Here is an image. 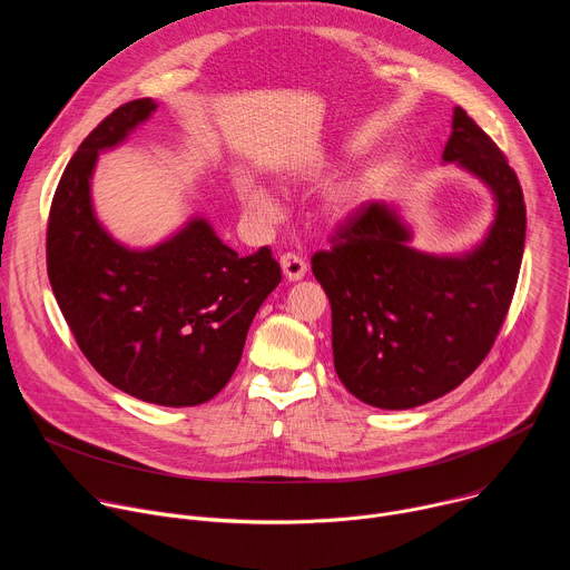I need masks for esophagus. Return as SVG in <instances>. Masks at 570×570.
Returning a JSON list of instances; mask_svg holds the SVG:
<instances>
[{"mask_svg": "<svg viewBox=\"0 0 570 570\" xmlns=\"http://www.w3.org/2000/svg\"><path fill=\"white\" fill-rule=\"evenodd\" d=\"M279 266H282V273L288 282H299L304 275H306V262L299 257V255H284L279 259Z\"/></svg>", "mask_w": 570, "mask_h": 570, "instance_id": "1", "label": "esophagus"}]
</instances>
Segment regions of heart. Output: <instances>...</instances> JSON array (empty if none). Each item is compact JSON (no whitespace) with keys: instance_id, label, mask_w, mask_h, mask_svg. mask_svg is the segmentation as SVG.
Returning a JSON list of instances; mask_svg holds the SVG:
<instances>
[{"instance_id":"b5f03b06","label":"heart","mask_w":570,"mask_h":570,"mask_svg":"<svg viewBox=\"0 0 570 570\" xmlns=\"http://www.w3.org/2000/svg\"><path fill=\"white\" fill-rule=\"evenodd\" d=\"M236 194L246 207V212L259 223V225H275L284 216V207L279 198L271 191L268 185H264L253 174H240L236 178ZM370 189L365 180L350 183L341 189H336L327 200V214L334 220H345L354 216L365 203H367Z\"/></svg>"}]
</instances>
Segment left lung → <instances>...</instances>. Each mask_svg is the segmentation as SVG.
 I'll return each mask as SVG.
<instances>
[{
	"label": "left lung",
	"instance_id": "left-lung-1",
	"mask_svg": "<svg viewBox=\"0 0 570 570\" xmlns=\"http://www.w3.org/2000/svg\"><path fill=\"white\" fill-rule=\"evenodd\" d=\"M442 161L494 200L471 250H417L399 205L370 200L338 229L334 248L311 259L332 302L336 374L374 409L409 411L458 387L492 350L517 288L525 243L517 174L462 108H453Z\"/></svg>",
	"mask_w": 570,
	"mask_h": 570
}]
</instances>
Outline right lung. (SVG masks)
<instances>
[{"mask_svg":"<svg viewBox=\"0 0 570 570\" xmlns=\"http://www.w3.org/2000/svg\"><path fill=\"white\" fill-rule=\"evenodd\" d=\"M155 110L153 99L117 108L69 159L49 214L47 273L80 352L108 383L187 409L227 385L282 273L268 248L234 253L203 214L148 248L126 246L99 220V155L121 146Z\"/></svg>","mask_w":570,"mask_h":570,"instance_id":"obj_1","label":"right lung"}]
</instances>
